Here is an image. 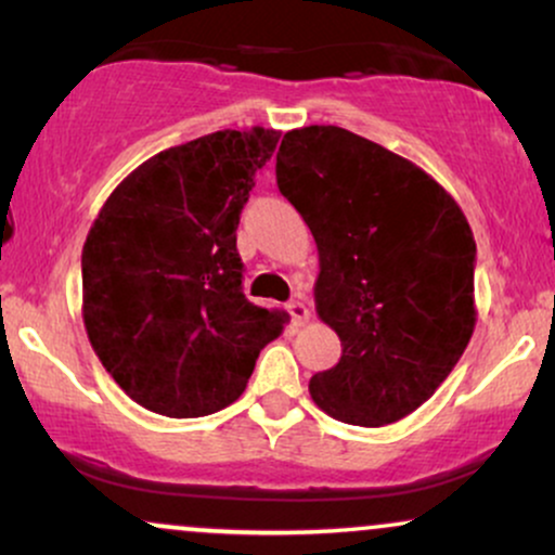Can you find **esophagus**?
<instances>
[{"mask_svg":"<svg viewBox=\"0 0 555 555\" xmlns=\"http://www.w3.org/2000/svg\"><path fill=\"white\" fill-rule=\"evenodd\" d=\"M286 310H289L292 323H295V326H305V323L310 321V310L302 299H292V302L286 305Z\"/></svg>","mask_w":555,"mask_h":555,"instance_id":"34e87169","label":"esophagus"}]
</instances>
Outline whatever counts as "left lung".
<instances>
[{
  "instance_id": "8db88e82",
  "label": "left lung",
  "mask_w": 555,
  "mask_h": 555,
  "mask_svg": "<svg viewBox=\"0 0 555 555\" xmlns=\"http://www.w3.org/2000/svg\"><path fill=\"white\" fill-rule=\"evenodd\" d=\"M276 182L313 232L315 313L341 339V360L310 378V397L362 428L412 415L473 339L467 216L410 158L334 125L286 132Z\"/></svg>"
}]
</instances>
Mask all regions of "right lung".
<instances>
[{"mask_svg": "<svg viewBox=\"0 0 555 555\" xmlns=\"http://www.w3.org/2000/svg\"><path fill=\"white\" fill-rule=\"evenodd\" d=\"M279 130H219L162 151L114 188L82 245V323L145 410L203 417L245 391L289 315L242 295L237 224Z\"/></svg>", "mask_w": 555, "mask_h": 555, "instance_id": "add662e5", "label": "right lung"}]
</instances>
